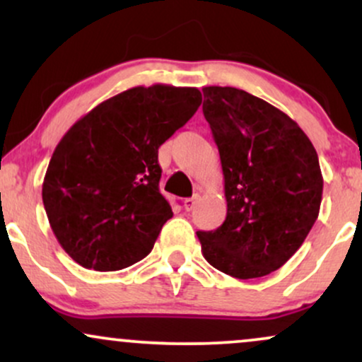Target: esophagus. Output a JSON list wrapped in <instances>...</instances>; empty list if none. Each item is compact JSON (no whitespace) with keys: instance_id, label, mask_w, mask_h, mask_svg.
<instances>
[{"instance_id":"1","label":"esophagus","mask_w":362,"mask_h":362,"mask_svg":"<svg viewBox=\"0 0 362 362\" xmlns=\"http://www.w3.org/2000/svg\"><path fill=\"white\" fill-rule=\"evenodd\" d=\"M195 202H197V201H195V197L185 199V201H184V207H185L187 211H192L194 207H195Z\"/></svg>"}]
</instances>
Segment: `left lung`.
<instances>
[{
    "instance_id": "1",
    "label": "left lung",
    "mask_w": 362,
    "mask_h": 362,
    "mask_svg": "<svg viewBox=\"0 0 362 362\" xmlns=\"http://www.w3.org/2000/svg\"><path fill=\"white\" fill-rule=\"evenodd\" d=\"M202 93L228 204L218 230L197 231L202 255L236 279L267 276L298 252L318 218L317 149L289 115L259 97L233 86Z\"/></svg>"
}]
</instances>
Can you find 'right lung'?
Segmentation results:
<instances>
[{
    "label": "right lung",
    "mask_w": 362,
    "mask_h": 362,
    "mask_svg": "<svg viewBox=\"0 0 362 362\" xmlns=\"http://www.w3.org/2000/svg\"><path fill=\"white\" fill-rule=\"evenodd\" d=\"M197 88L134 86L98 103L62 136L42 184L49 224L85 269L109 272L151 252L172 207L158 148L195 114Z\"/></svg>",
    "instance_id": "1"
}]
</instances>
